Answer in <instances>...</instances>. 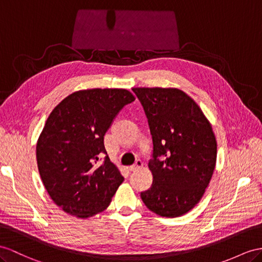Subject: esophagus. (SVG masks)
I'll use <instances>...</instances> for the list:
<instances>
[{
  "instance_id": "obj_1",
  "label": "esophagus",
  "mask_w": 262,
  "mask_h": 262,
  "mask_svg": "<svg viewBox=\"0 0 262 262\" xmlns=\"http://www.w3.org/2000/svg\"><path fill=\"white\" fill-rule=\"evenodd\" d=\"M143 167V162L140 159H137L136 162H135V164L134 165H132L130 167H129V170L130 171H134V170H136V169H139V168H142Z\"/></svg>"
}]
</instances>
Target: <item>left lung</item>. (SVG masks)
Segmentation results:
<instances>
[{"label":"left lung","instance_id":"left-lung-1","mask_svg":"<svg viewBox=\"0 0 262 262\" xmlns=\"http://www.w3.org/2000/svg\"><path fill=\"white\" fill-rule=\"evenodd\" d=\"M133 92L144 107L152 138V184L140 197L159 216H183L199 203L216 166L211 125L183 91L137 87Z\"/></svg>","mask_w":262,"mask_h":262}]
</instances>
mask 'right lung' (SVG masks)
Returning a JSON list of instances; mask_svg holds the SVG:
<instances>
[{
	"mask_svg": "<svg viewBox=\"0 0 262 262\" xmlns=\"http://www.w3.org/2000/svg\"><path fill=\"white\" fill-rule=\"evenodd\" d=\"M134 100L120 89L78 91L50 114L37 140V167L50 197L65 212L89 218L110 206L124 177L107 156L104 136Z\"/></svg>",
	"mask_w": 262,
	"mask_h": 262,
	"instance_id": "right-lung-1",
	"label": "right lung"
}]
</instances>
